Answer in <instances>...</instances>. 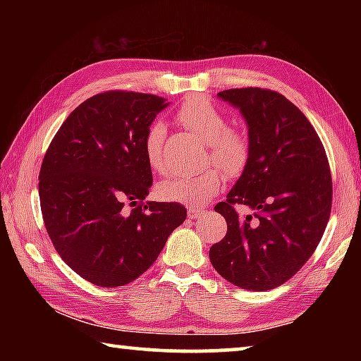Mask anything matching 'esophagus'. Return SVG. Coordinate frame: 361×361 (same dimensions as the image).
<instances>
[{"instance_id":"esophagus-1","label":"esophagus","mask_w":361,"mask_h":361,"mask_svg":"<svg viewBox=\"0 0 361 361\" xmlns=\"http://www.w3.org/2000/svg\"><path fill=\"white\" fill-rule=\"evenodd\" d=\"M204 215V209H199V207H189L188 209V216L189 218H199Z\"/></svg>"}]
</instances>
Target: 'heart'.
<instances>
[{
	"label": "heart",
	"instance_id": "1",
	"mask_svg": "<svg viewBox=\"0 0 361 361\" xmlns=\"http://www.w3.org/2000/svg\"><path fill=\"white\" fill-rule=\"evenodd\" d=\"M176 119L183 126L209 143L207 162H213L231 176L239 175L247 166L250 146L242 132L229 127L228 118L212 102L195 97L189 99L178 111ZM166 126L162 122H152L146 129L143 138V151L149 167L159 173L167 172V162L164 156ZM223 185V176L216 169H205L194 175H176L162 180L157 186V194L166 200L183 202L188 205H202L215 195Z\"/></svg>",
	"mask_w": 361,
	"mask_h": 361
}]
</instances>
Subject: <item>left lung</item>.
I'll list each match as a JSON object with an SVG mask.
<instances>
[{
  "label": "left lung",
  "mask_w": 361,
  "mask_h": 361,
  "mask_svg": "<svg viewBox=\"0 0 361 361\" xmlns=\"http://www.w3.org/2000/svg\"><path fill=\"white\" fill-rule=\"evenodd\" d=\"M218 97L239 108L248 127L247 166L215 205L228 232L210 261L228 282L250 291L285 283L315 252L331 213L325 148L301 109L276 90L229 89ZM252 210L245 219L235 209Z\"/></svg>",
  "instance_id": "left-lung-1"
}]
</instances>
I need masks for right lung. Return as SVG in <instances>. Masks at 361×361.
<instances>
[{"label":"right lung","instance_id":"obj_1","mask_svg":"<svg viewBox=\"0 0 361 361\" xmlns=\"http://www.w3.org/2000/svg\"><path fill=\"white\" fill-rule=\"evenodd\" d=\"M167 105L151 94H97L65 119L42 159L47 234L66 264L97 286L138 279L186 219L178 202H143L152 185L143 138Z\"/></svg>","mask_w":361,"mask_h":361}]
</instances>
